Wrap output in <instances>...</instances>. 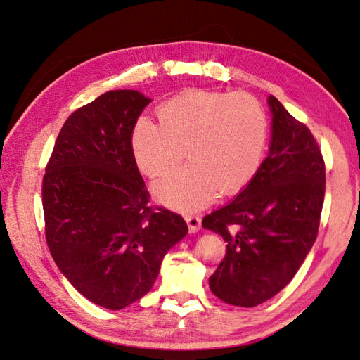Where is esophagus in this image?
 Instances as JSON below:
<instances>
[{
    "instance_id": "1",
    "label": "esophagus",
    "mask_w": 360,
    "mask_h": 360,
    "mask_svg": "<svg viewBox=\"0 0 360 360\" xmlns=\"http://www.w3.org/2000/svg\"><path fill=\"white\" fill-rule=\"evenodd\" d=\"M185 220L188 223V227H189V232L191 233H195L200 231L201 227V218L198 215H192V214H188L185 215Z\"/></svg>"
}]
</instances>
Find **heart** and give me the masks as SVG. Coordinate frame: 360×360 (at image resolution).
<instances>
[{"label":"heart","mask_w":360,"mask_h":360,"mask_svg":"<svg viewBox=\"0 0 360 360\" xmlns=\"http://www.w3.org/2000/svg\"><path fill=\"white\" fill-rule=\"evenodd\" d=\"M159 125L140 117L131 150L140 171L151 179L169 174L183 157L189 165L157 183V198L175 209L194 210L218 192L235 195L258 174L264 159L269 119L249 93L189 90L157 108Z\"/></svg>","instance_id":"obj_1"}]
</instances>
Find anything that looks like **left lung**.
I'll list each match as a JSON object with an SVG mask.
<instances>
[{
    "label": "left lung",
    "instance_id": "8db88e82",
    "mask_svg": "<svg viewBox=\"0 0 360 360\" xmlns=\"http://www.w3.org/2000/svg\"><path fill=\"white\" fill-rule=\"evenodd\" d=\"M270 151L229 205L203 218L221 235L226 255L209 278L226 304L255 307L292 281L316 241L326 194V163L316 139L274 96Z\"/></svg>",
    "mask_w": 360,
    "mask_h": 360
}]
</instances>
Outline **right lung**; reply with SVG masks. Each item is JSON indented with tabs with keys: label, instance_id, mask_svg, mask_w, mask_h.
Wrapping results in <instances>:
<instances>
[{
	"label": "right lung",
	"instance_id": "add662e5",
	"mask_svg": "<svg viewBox=\"0 0 360 360\" xmlns=\"http://www.w3.org/2000/svg\"><path fill=\"white\" fill-rule=\"evenodd\" d=\"M150 102L136 90H116L77 108L42 179L51 257L79 293L110 310L150 292L166 252L188 233L181 215L150 205L131 150Z\"/></svg>",
	"mask_w": 360,
	"mask_h": 360
}]
</instances>
